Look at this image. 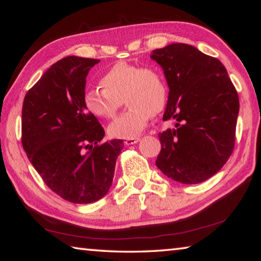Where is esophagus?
Wrapping results in <instances>:
<instances>
[{
	"mask_svg": "<svg viewBox=\"0 0 261 261\" xmlns=\"http://www.w3.org/2000/svg\"><path fill=\"white\" fill-rule=\"evenodd\" d=\"M139 140H140V138H129V139H126L124 143H125V145H127V146H129V145L137 144Z\"/></svg>",
	"mask_w": 261,
	"mask_h": 261,
	"instance_id": "obj_1",
	"label": "esophagus"
}]
</instances>
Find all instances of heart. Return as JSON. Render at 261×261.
I'll list each match as a JSON object with an SVG mask.
<instances>
[{"label": "heart", "mask_w": 261, "mask_h": 261, "mask_svg": "<svg viewBox=\"0 0 261 261\" xmlns=\"http://www.w3.org/2000/svg\"><path fill=\"white\" fill-rule=\"evenodd\" d=\"M100 88H88L84 93L87 112L98 118H112L121 107L127 108L108 126V135L116 139L139 136L147 126L151 116L165 110L168 86L165 77L155 68H140L126 62H118L100 78Z\"/></svg>", "instance_id": "obj_1"}]
</instances>
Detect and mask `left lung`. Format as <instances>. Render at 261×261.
<instances>
[{
  "label": "left lung",
  "instance_id": "8db88e82",
  "mask_svg": "<svg viewBox=\"0 0 261 261\" xmlns=\"http://www.w3.org/2000/svg\"><path fill=\"white\" fill-rule=\"evenodd\" d=\"M169 87L163 121L174 127L159 134L156 167L167 177L197 184L215 175L231 155L240 100L224 65L187 43L152 51Z\"/></svg>",
  "mask_w": 261,
  "mask_h": 261
}]
</instances>
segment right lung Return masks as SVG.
Returning a JSON list of instances; mask_svg holds the SVG:
<instances>
[{
	"label": "right lung",
	"mask_w": 261,
	"mask_h": 261,
	"mask_svg": "<svg viewBox=\"0 0 261 261\" xmlns=\"http://www.w3.org/2000/svg\"><path fill=\"white\" fill-rule=\"evenodd\" d=\"M99 60L67 56L26 93L21 143L48 187L73 204L105 197L113 183L123 140L100 144L103 127L84 105L86 76Z\"/></svg>",
	"instance_id": "right-lung-1"
}]
</instances>
